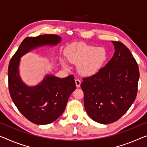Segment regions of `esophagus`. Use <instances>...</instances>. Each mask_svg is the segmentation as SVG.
Masks as SVG:
<instances>
[{"label":"esophagus","mask_w":147,"mask_h":147,"mask_svg":"<svg viewBox=\"0 0 147 147\" xmlns=\"http://www.w3.org/2000/svg\"><path fill=\"white\" fill-rule=\"evenodd\" d=\"M76 81V87H80V85H81V81L80 80H78V79H76L75 80Z\"/></svg>","instance_id":"1"}]
</instances>
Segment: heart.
Masks as SVG:
<instances>
[{
    "label": "heart",
    "mask_w": 147,
    "mask_h": 147,
    "mask_svg": "<svg viewBox=\"0 0 147 147\" xmlns=\"http://www.w3.org/2000/svg\"><path fill=\"white\" fill-rule=\"evenodd\" d=\"M67 61L78 65V71L83 76H91L100 71L107 61V52L104 47H96L83 42H75L65 50ZM62 65L67 68L66 62L62 60Z\"/></svg>",
    "instance_id": "obj_1"
}]
</instances>
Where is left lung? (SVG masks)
Returning <instances> with one entry per match:
<instances>
[{
	"mask_svg": "<svg viewBox=\"0 0 147 147\" xmlns=\"http://www.w3.org/2000/svg\"><path fill=\"white\" fill-rule=\"evenodd\" d=\"M115 52L98 73L83 79L84 107L96 122L108 124L121 118L136 98L139 71L136 60L127 47L112 41Z\"/></svg>",
	"mask_w": 147,
	"mask_h": 147,
	"instance_id": "left-lung-1",
	"label": "left lung"
}]
</instances>
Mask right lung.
<instances>
[{
    "instance_id": "1",
    "label": "right lung",
    "mask_w": 147,
    "mask_h": 147,
    "mask_svg": "<svg viewBox=\"0 0 147 147\" xmlns=\"http://www.w3.org/2000/svg\"><path fill=\"white\" fill-rule=\"evenodd\" d=\"M62 38L56 35L26 37L11 58L8 66L9 91L14 105L24 116L37 125H46L56 120L66 109L70 94L76 86L74 76L60 78L47 74L35 86L22 81L19 66L21 58L38 47L56 46Z\"/></svg>"
}]
</instances>
